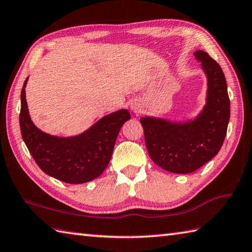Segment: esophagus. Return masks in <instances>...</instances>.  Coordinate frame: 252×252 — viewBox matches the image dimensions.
<instances>
[{
	"label": "esophagus",
	"instance_id": "1",
	"mask_svg": "<svg viewBox=\"0 0 252 252\" xmlns=\"http://www.w3.org/2000/svg\"><path fill=\"white\" fill-rule=\"evenodd\" d=\"M130 107H131V110H132L133 112H135V113H139V112L141 111V108H142L141 103H140L139 101H136V100L132 101Z\"/></svg>",
	"mask_w": 252,
	"mask_h": 252
}]
</instances>
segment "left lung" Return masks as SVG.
Returning a JSON list of instances; mask_svg holds the SVG:
<instances>
[{"label":"left lung","instance_id":"1","mask_svg":"<svg viewBox=\"0 0 252 252\" xmlns=\"http://www.w3.org/2000/svg\"><path fill=\"white\" fill-rule=\"evenodd\" d=\"M206 80L205 105L199 115L185 121L142 117L145 144L156 165L174 174H189L206 164L220 152L230 116L225 75L208 53L196 50Z\"/></svg>","mask_w":252,"mask_h":252}]
</instances>
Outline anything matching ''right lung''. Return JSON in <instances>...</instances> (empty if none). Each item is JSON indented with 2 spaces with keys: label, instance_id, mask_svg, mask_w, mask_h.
I'll return each mask as SVG.
<instances>
[{
  "label": "right lung",
  "instance_id": "1",
  "mask_svg": "<svg viewBox=\"0 0 252 252\" xmlns=\"http://www.w3.org/2000/svg\"><path fill=\"white\" fill-rule=\"evenodd\" d=\"M24 82L21 94L19 126L23 140L40 169L71 185L85 184L99 177L111 158L121 126L130 120V112L120 109L102 117L80 134L56 136L33 125L28 111Z\"/></svg>",
  "mask_w": 252,
  "mask_h": 252
}]
</instances>
